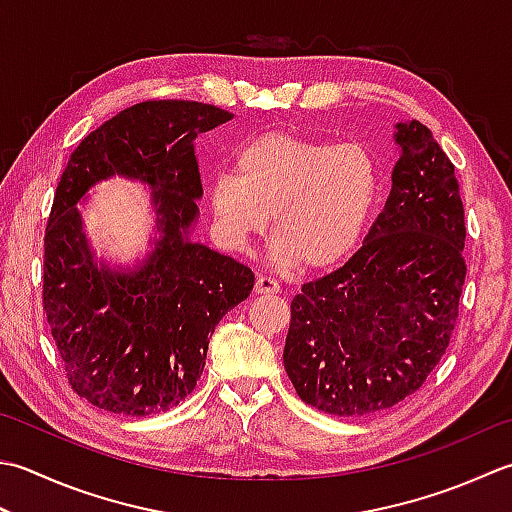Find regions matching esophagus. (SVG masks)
<instances>
[{
  "instance_id": "1",
  "label": "esophagus",
  "mask_w": 512,
  "mask_h": 512,
  "mask_svg": "<svg viewBox=\"0 0 512 512\" xmlns=\"http://www.w3.org/2000/svg\"><path fill=\"white\" fill-rule=\"evenodd\" d=\"M255 293L257 295H277L279 293V282H277V279H273V277H268V275L257 277Z\"/></svg>"
}]
</instances>
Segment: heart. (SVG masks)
<instances>
[{
  "instance_id": "heart-1",
  "label": "heart",
  "mask_w": 512,
  "mask_h": 512,
  "mask_svg": "<svg viewBox=\"0 0 512 512\" xmlns=\"http://www.w3.org/2000/svg\"><path fill=\"white\" fill-rule=\"evenodd\" d=\"M237 175L210 186L217 224L233 248L262 235L275 217L273 262L324 270L362 242L379 193L373 153L290 133H266L239 150Z\"/></svg>"
}]
</instances>
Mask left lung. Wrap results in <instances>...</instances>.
<instances>
[{"label":"left lung","mask_w":512,"mask_h":512,"mask_svg":"<svg viewBox=\"0 0 512 512\" xmlns=\"http://www.w3.org/2000/svg\"><path fill=\"white\" fill-rule=\"evenodd\" d=\"M393 190L362 248L290 302L284 368L328 415H375L417 393L453 337L466 279L455 166L433 133L397 124Z\"/></svg>","instance_id":"1"}]
</instances>
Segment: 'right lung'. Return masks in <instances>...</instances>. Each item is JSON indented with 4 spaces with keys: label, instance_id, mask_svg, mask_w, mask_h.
Here are the masks:
<instances>
[{
    "label": "right lung",
    "instance_id": "1",
    "mask_svg": "<svg viewBox=\"0 0 512 512\" xmlns=\"http://www.w3.org/2000/svg\"><path fill=\"white\" fill-rule=\"evenodd\" d=\"M233 119L213 104L148 99L82 139L44 235L42 304L68 386L110 413L146 417L193 393L208 337L255 284L248 266L188 239L202 197L195 137ZM153 185L163 239L135 274L97 267L74 204L99 178Z\"/></svg>",
    "mask_w": 512,
    "mask_h": 512
}]
</instances>
